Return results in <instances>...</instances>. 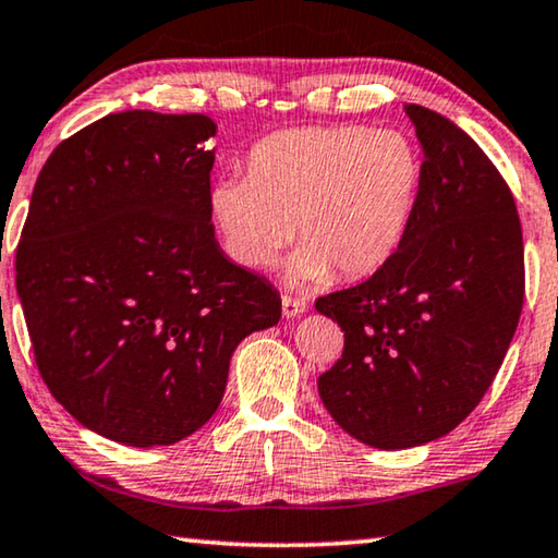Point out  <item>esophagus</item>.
<instances>
[{
	"label": "esophagus",
	"instance_id": "obj_1",
	"mask_svg": "<svg viewBox=\"0 0 558 558\" xmlns=\"http://www.w3.org/2000/svg\"><path fill=\"white\" fill-rule=\"evenodd\" d=\"M281 312H284L287 319H294V317H299V314L306 312V302H304V299L284 294V296H281Z\"/></svg>",
	"mask_w": 558,
	"mask_h": 558
}]
</instances>
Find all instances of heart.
Here are the masks:
<instances>
[{
    "label": "heart",
    "instance_id": "obj_1",
    "mask_svg": "<svg viewBox=\"0 0 558 558\" xmlns=\"http://www.w3.org/2000/svg\"><path fill=\"white\" fill-rule=\"evenodd\" d=\"M423 160L400 131L296 128L248 150L246 179H219L208 216L226 256L244 269H266L289 239V284L335 271L360 279L398 252L413 219Z\"/></svg>",
    "mask_w": 558,
    "mask_h": 558
}]
</instances>
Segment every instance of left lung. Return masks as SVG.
Returning <instances> with one entry per match:
<instances>
[{
  "label": "left lung",
  "instance_id": "left-lung-1",
  "mask_svg": "<svg viewBox=\"0 0 558 558\" xmlns=\"http://www.w3.org/2000/svg\"><path fill=\"white\" fill-rule=\"evenodd\" d=\"M423 148L398 252L357 287L317 299L344 332L319 375L335 423L365 446L415 448L473 413L523 306L521 221L504 175L453 120L405 105Z\"/></svg>",
  "mask_w": 558,
  "mask_h": 558
}]
</instances>
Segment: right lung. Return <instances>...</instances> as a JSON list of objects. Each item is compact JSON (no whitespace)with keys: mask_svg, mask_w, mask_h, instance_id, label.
Masks as SVG:
<instances>
[{"mask_svg":"<svg viewBox=\"0 0 558 558\" xmlns=\"http://www.w3.org/2000/svg\"><path fill=\"white\" fill-rule=\"evenodd\" d=\"M216 123L110 112L39 171L17 294L45 385L102 438L173 446L219 410L239 342L281 317L208 216Z\"/></svg>","mask_w":558,"mask_h":558,"instance_id":"1","label":"right lung"}]
</instances>
